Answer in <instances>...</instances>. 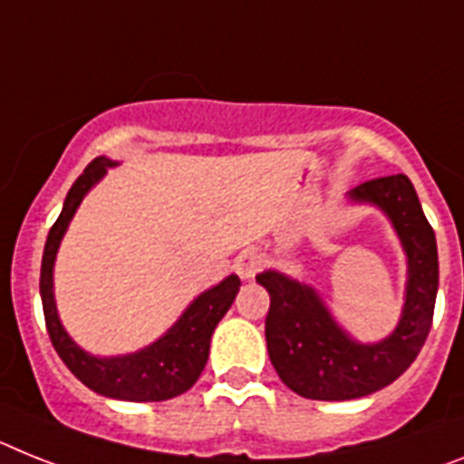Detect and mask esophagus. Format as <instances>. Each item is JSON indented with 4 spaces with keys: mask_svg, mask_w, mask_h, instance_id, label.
<instances>
[{
    "mask_svg": "<svg viewBox=\"0 0 464 464\" xmlns=\"http://www.w3.org/2000/svg\"><path fill=\"white\" fill-rule=\"evenodd\" d=\"M262 266H264V255L259 250H243L238 256H236V262H233L236 274L243 276V278L255 276Z\"/></svg>",
    "mask_w": 464,
    "mask_h": 464,
    "instance_id": "34e87169",
    "label": "esophagus"
}]
</instances>
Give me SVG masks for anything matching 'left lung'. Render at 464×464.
Listing matches in <instances>:
<instances>
[{"mask_svg":"<svg viewBox=\"0 0 464 464\" xmlns=\"http://www.w3.org/2000/svg\"><path fill=\"white\" fill-rule=\"evenodd\" d=\"M353 200L375 202L406 247L408 278L403 318L380 344H358L337 328L311 287L266 271L256 283L266 287V346L280 380L314 401H349L387 387L418 358L434 318L439 256L430 226L406 174L377 177L352 190Z\"/></svg>","mask_w":464,"mask_h":464,"instance_id":"left-lung-1","label":"left lung"}]
</instances>
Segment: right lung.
Here are the masks:
<instances>
[{
	"label": "right lung",
	"instance_id": "add662e5",
	"mask_svg": "<svg viewBox=\"0 0 464 464\" xmlns=\"http://www.w3.org/2000/svg\"><path fill=\"white\" fill-rule=\"evenodd\" d=\"M112 167L111 160L96 158L87 165V169L77 177L72 188L68 190L63 212L58 214L56 224L46 236L44 256H42L40 292L44 306V321L52 344L56 353L63 358L68 371L87 384L92 392L120 401H167L188 392L200 377L202 368L208 363L209 340L217 323L231 309L233 299L240 290L238 276H228L212 290L202 292L200 297L186 309V314L177 321L169 333L150 344L148 349L131 356L120 358H93L84 353L58 321L56 304H53L52 274L56 250L63 238L65 228L75 209L80 208L82 198Z\"/></svg>",
	"mask_w": 464,
	"mask_h": 464
}]
</instances>
